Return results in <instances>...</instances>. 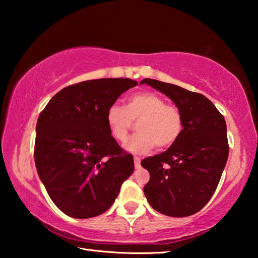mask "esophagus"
Returning a JSON list of instances; mask_svg holds the SVG:
<instances>
[{"mask_svg":"<svg viewBox=\"0 0 258 258\" xmlns=\"http://www.w3.org/2000/svg\"><path fill=\"white\" fill-rule=\"evenodd\" d=\"M134 166L135 168H139L140 166H141V159H140L139 157H134Z\"/></svg>","mask_w":258,"mask_h":258,"instance_id":"esophagus-1","label":"esophagus"}]
</instances>
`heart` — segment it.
<instances>
[{"label":"heart","instance_id":"1","mask_svg":"<svg viewBox=\"0 0 258 258\" xmlns=\"http://www.w3.org/2000/svg\"><path fill=\"white\" fill-rule=\"evenodd\" d=\"M108 128L113 139L123 142L133 123H138V134L130 138L125 149L143 155L154 149H166L175 143L183 131L180 109L167 104L164 98L151 92L135 93L127 99L125 108L113 103L106 115Z\"/></svg>","mask_w":258,"mask_h":258}]
</instances>
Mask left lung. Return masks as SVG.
Wrapping results in <instances>:
<instances>
[{"instance_id": "obj_1", "label": "left lung", "mask_w": 258, "mask_h": 258, "mask_svg": "<svg viewBox=\"0 0 258 258\" xmlns=\"http://www.w3.org/2000/svg\"><path fill=\"white\" fill-rule=\"evenodd\" d=\"M145 83L180 109L183 131L167 150L141 161L150 174L143 191L155 211L190 216L209 202L221 180L229 156L225 119L203 94L151 78L141 84Z\"/></svg>"}]
</instances>
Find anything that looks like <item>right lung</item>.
<instances>
[{
    "label": "right lung",
    "instance_id": "1",
    "mask_svg": "<svg viewBox=\"0 0 258 258\" xmlns=\"http://www.w3.org/2000/svg\"><path fill=\"white\" fill-rule=\"evenodd\" d=\"M137 85L130 78L69 85L38 116L35 165L52 202L66 215L90 218L108 211L134 172L133 156L111 137L106 115Z\"/></svg>",
    "mask_w": 258,
    "mask_h": 258
}]
</instances>
